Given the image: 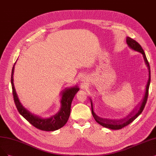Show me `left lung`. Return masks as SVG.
<instances>
[{
  "label": "left lung",
  "mask_w": 156,
  "mask_h": 156,
  "mask_svg": "<svg viewBox=\"0 0 156 156\" xmlns=\"http://www.w3.org/2000/svg\"><path fill=\"white\" fill-rule=\"evenodd\" d=\"M127 44L128 46L134 51H137L138 52H140L142 54L143 59H144L145 65L148 67V80L147 82V84L146 86V91H145V97L143 98L141 104L140 105L139 109L138 108H135L134 109L131 111V113H130V114L126 116V118H123V119L121 120H111V119H108V118H102L98 116L93 111V104L91 101V112H92V115L94 117L95 120L96 122L99 123L100 125L103 126L104 127H106L110 129H113V130H118V129H121L123 128L124 127H126L128 126L129 124H130L131 122H133L136 118L138 117L143 111V110L144 109V108L145 106V104L147 101V98H148V89H149V86H150V83H151V68L150 65H149V63L148 62V60L147 59L146 55L145 54L144 51H143L141 46L139 44V43L135 41L134 40L129 38V37H127V40H126ZM91 100V99H90ZM138 110H137L136 109Z\"/></svg>",
  "instance_id": "1"
}]
</instances>
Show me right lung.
Wrapping results in <instances>:
<instances>
[{
  "label": "right lung",
  "instance_id": "1",
  "mask_svg": "<svg viewBox=\"0 0 156 156\" xmlns=\"http://www.w3.org/2000/svg\"><path fill=\"white\" fill-rule=\"evenodd\" d=\"M15 65L13 67V69H12L11 83L12 90H13L14 102L19 113L24 118H26L30 124H32L34 127L40 130H45V131H54V130H58L63 127L67 122L68 118H69L72 100L77 92L79 90L78 86H75L71 87V88H65L63 92H61L63 93H62L61 101V108L57 114L50 118H41L40 116L31 113L30 111L24 108L20 102L13 84V72Z\"/></svg>",
  "mask_w": 156,
  "mask_h": 156
}]
</instances>
